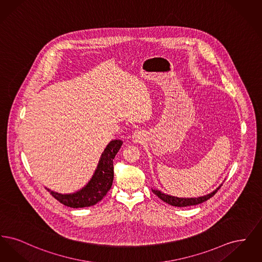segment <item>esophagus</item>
Returning a JSON list of instances; mask_svg holds the SVG:
<instances>
[{
    "label": "esophagus",
    "instance_id": "esophagus-1",
    "mask_svg": "<svg viewBox=\"0 0 262 262\" xmlns=\"http://www.w3.org/2000/svg\"><path fill=\"white\" fill-rule=\"evenodd\" d=\"M145 139V134L143 130H136L133 136H132V140L135 143H140Z\"/></svg>",
    "mask_w": 262,
    "mask_h": 262
}]
</instances>
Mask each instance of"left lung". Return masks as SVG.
<instances>
[{
  "label": "left lung",
  "mask_w": 262,
  "mask_h": 262,
  "mask_svg": "<svg viewBox=\"0 0 262 262\" xmlns=\"http://www.w3.org/2000/svg\"><path fill=\"white\" fill-rule=\"evenodd\" d=\"M222 187V184L217 187L215 190H213L210 193L202 195V196H199V198H178V196H173L167 193H164L161 190L159 189H153L152 191L153 193H155L160 200H163L164 202L172 205V206H176V207H186V206H192V205H198L200 203H202L206 200H209L212 198L217 190Z\"/></svg>",
  "instance_id": "1"
}]
</instances>
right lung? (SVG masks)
<instances>
[{
	"mask_svg": "<svg viewBox=\"0 0 262 262\" xmlns=\"http://www.w3.org/2000/svg\"><path fill=\"white\" fill-rule=\"evenodd\" d=\"M122 145L123 141L120 139H114L108 143L101 154L94 174H92L88 184L79 190L73 193H60L51 190L50 188H45L50 192L52 196L66 206L82 208L95 205L107 194L112 187L114 180L113 160Z\"/></svg>",
	"mask_w": 262,
	"mask_h": 262,
	"instance_id": "add662e5",
	"label": "right lung"
}]
</instances>
